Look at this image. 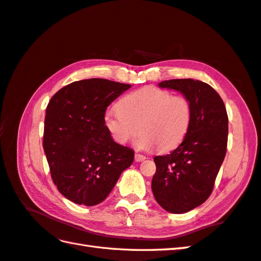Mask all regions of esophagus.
<instances>
[{
  "label": "esophagus",
  "instance_id": "obj_1",
  "mask_svg": "<svg viewBox=\"0 0 261 261\" xmlns=\"http://www.w3.org/2000/svg\"><path fill=\"white\" fill-rule=\"evenodd\" d=\"M145 156L144 155H142V154H138V152H136L135 154V161L136 162H143L144 160H145Z\"/></svg>",
  "mask_w": 261,
  "mask_h": 261
}]
</instances>
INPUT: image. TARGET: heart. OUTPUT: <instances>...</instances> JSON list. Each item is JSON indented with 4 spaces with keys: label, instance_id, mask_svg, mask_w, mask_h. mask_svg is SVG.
<instances>
[{
    "label": "heart",
    "instance_id": "obj_1",
    "mask_svg": "<svg viewBox=\"0 0 261 261\" xmlns=\"http://www.w3.org/2000/svg\"><path fill=\"white\" fill-rule=\"evenodd\" d=\"M193 120V106L182 95H173L156 86H146L126 95L118 109H109L104 124L117 144H126L138 132L139 148L158 147L168 151L177 147L188 134Z\"/></svg>",
    "mask_w": 261,
    "mask_h": 261
}]
</instances>
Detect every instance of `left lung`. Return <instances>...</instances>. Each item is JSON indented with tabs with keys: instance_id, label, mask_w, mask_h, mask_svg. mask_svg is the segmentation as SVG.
Returning <instances> with one entry per match:
<instances>
[{
	"instance_id": "1",
	"label": "left lung",
	"mask_w": 261,
	"mask_h": 261,
	"mask_svg": "<svg viewBox=\"0 0 261 261\" xmlns=\"http://www.w3.org/2000/svg\"><path fill=\"white\" fill-rule=\"evenodd\" d=\"M160 86L180 92L193 106L188 134L169 154L154 157L156 173L151 180L158 204L168 213L182 214L212 195L227 151L228 115L219 94L204 82L169 80Z\"/></svg>"
}]
</instances>
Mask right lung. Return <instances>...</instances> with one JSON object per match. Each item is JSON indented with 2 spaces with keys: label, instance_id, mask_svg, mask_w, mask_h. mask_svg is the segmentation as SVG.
Here are the masks:
<instances>
[{
  "label": "right lung",
  "instance_id": "1",
  "mask_svg": "<svg viewBox=\"0 0 261 261\" xmlns=\"http://www.w3.org/2000/svg\"><path fill=\"white\" fill-rule=\"evenodd\" d=\"M130 87L104 79L73 82L46 107L43 148L53 182L67 199L95 206L110 195L134 150L113 141L104 114Z\"/></svg>",
  "mask_w": 261,
  "mask_h": 261
}]
</instances>
